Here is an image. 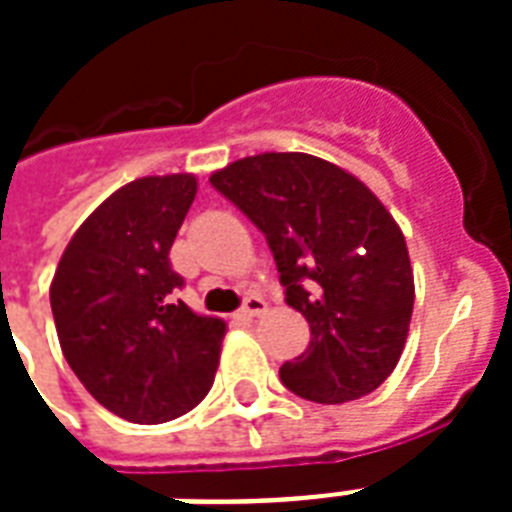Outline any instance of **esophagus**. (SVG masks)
Returning a JSON list of instances; mask_svg holds the SVG:
<instances>
[{
  "label": "esophagus",
  "mask_w": 512,
  "mask_h": 512,
  "mask_svg": "<svg viewBox=\"0 0 512 512\" xmlns=\"http://www.w3.org/2000/svg\"><path fill=\"white\" fill-rule=\"evenodd\" d=\"M265 311H268V303H265L263 297H257V295L247 297L244 305H241V316H244V319H257V316H263Z\"/></svg>",
  "instance_id": "obj_1"
}]
</instances>
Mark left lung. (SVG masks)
<instances>
[{
	"label": "left lung",
	"mask_w": 512,
	"mask_h": 512,
	"mask_svg": "<svg viewBox=\"0 0 512 512\" xmlns=\"http://www.w3.org/2000/svg\"><path fill=\"white\" fill-rule=\"evenodd\" d=\"M209 183L265 233L287 305L311 345L281 382L316 404H345L388 380L404 353L414 273L404 233L358 177L311 154H257Z\"/></svg>",
	"instance_id": "1"
}]
</instances>
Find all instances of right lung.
<instances>
[{
  "label": "right lung",
  "instance_id": "obj_1",
  "mask_svg": "<svg viewBox=\"0 0 512 512\" xmlns=\"http://www.w3.org/2000/svg\"><path fill=\"white\" fill-rule=\"evenodd\" d=\"M196 177H138L71 236L50 284L68 366L108 412L159 425L191 412L215 382L225 321L193 313L172 289L170 249Z\"/></svg>",
  "mask_w": 512,
  "mask_h": 512
}]
</instances>
